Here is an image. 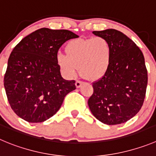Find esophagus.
Segmentation results:
<instances>
[{
  "label": "esophagus",
  "instance_id": "esophagus-1",
  "mask_svg": "<svg viewBox=\"0 0 156 156\" xmlns=\"http://www.w3.org/2000/svg\"><path fill=\"white\" fill-rule=\"evenodd\" d=\"M82 85V82H81V81H77L76 82H75V86H76V88H80V87H81V85Z\"/></svg>",
  "mask_w": 156,
  "mask_h": 156
}]
</instances>
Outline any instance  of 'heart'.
<instances>
[{"instance_id": "b5f03b06", "label": "heart", "mask_w": 156, "mask_h": 156, "mask_svg": "<svg viewBox=\"0 0 156 156\" xmlns=\"http://www.w3.org/2000/svg\"><path fill=\"white\" fill-rule=\"evenodd\" d=\"M65 53L58 54L56 62L62 73L72 78L79 71L89 80L105 75L112 61L111 44L103 37L74 39L67 43Z\"/></svg>"}]
</instances>
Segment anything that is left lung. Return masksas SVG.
Masks as SVG:
<instances>
[{
	"instance_id": "left-lung-1",
	"label": "left lung",
	"mask_w": 156,
	"mask_h": 156,
	"mask_svg": "<svg viewBox=\"0 0 156 156\" xmlns=\"http://www.w3.org/2000/svg\"><path fill=\"white\" fill-rule=\"evenodd\" d=\"M111 44L112 61L105 75L92 84L88 101L91 113L104 124H122L133 118L143 105L148 74L142 51L115 29L93 31Z\"/></svg>"
}]
</instances>
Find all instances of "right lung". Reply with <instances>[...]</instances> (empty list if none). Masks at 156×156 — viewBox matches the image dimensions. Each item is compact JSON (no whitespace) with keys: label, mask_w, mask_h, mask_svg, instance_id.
<instances>
[{"label":"right lung","mask_w":156,"mask_h":156,"mask_svg":"<svg viewBox=\"0 0 156 156\" xmlns=\"http://www.w3.org/2000/svg\"><path fill=\"white\" fill-rule=\"evenodd\" d=\"M78 35L68 30L43 28L32 32L10 55L4 85L17 115L31 123L50 119L65 97L76 88L75 81L61 75L56 56L62 45Z\"/></svg>","instance_id":"add662e5"}]
</instances>
